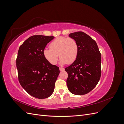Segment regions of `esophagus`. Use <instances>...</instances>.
I'll use <instances>...</instances> for the list:
<instances>
[{
    "label": "esophagus",
    "mask_w": 124,
    "mask_h": 124,
    "mask_svg": "<svg viewBox=\"0 0 124 124\" xmlns=\"http://www.w3.org/2000/svg\"><path fill=\"white\" fill-rule=\"evenodd\" d=\"M59 70L61 71H63L65 70V69L63 68H62V67H59Z\"/></svg>",
    "instance_id": "34e87169"
}]
</instances>
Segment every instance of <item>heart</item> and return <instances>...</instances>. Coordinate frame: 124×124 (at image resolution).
I'll return each instance as SVG.
<instances>
[{"label": "heart", "mask_w": 124, "mask_h": 124, "mask_svg": "<svg viewBox=\"0 0 124 124\" xmlns=\"http://www.w3.org/2000/svg\"><path fill=\"white\" fill-rule=\"evenodd\" d=\"M78 46L77 41L72 38L59 37L50 44V48H45L43 55L52 65H55L59 57L60 63L64 65L73 63L78 55Z\"/></svg>", "instance_id": "heart-1"}]
</instances>
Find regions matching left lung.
Instances as JSON below:
<instances>
[{
    "mask_svg": "<svg viewBox=\"0 0 124 124\" xmlns=\"http://www.w3.org/2000/svg\"><path fill=\"white\" fill-rule=\"evenodd\" d=\"M69 36L77 41L78 52L76 61L65 68L68 74L67 85L73 94L83 95L92 91L100 80L101 54L96 41L85 32L78 31Z\"/></svg>",
    "mask_w": 124,
    "mask_h": 124,
    "instance_id": "left-lung-1",
    "label": "left lung"
}]
</instances>
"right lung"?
<instances>
[{
	"mask_svg": "<svg viewBox=\"0 0 124 124\" xmlns=\"http://www.w3.org/2000/svg\"><path fill=\"white\" fill-rule=\"evenodd\" d=\"M54 36L30 37L20 46L16 58L20 83L30 95L38 99L49 97L60 73L59 67L45 58L43 50Z\"/></svg>",
	"mask_w": 124,
	"mask_h": 124,
	"instance_id": "add662e5",
	"label": "right lung"
}]
</instances>
